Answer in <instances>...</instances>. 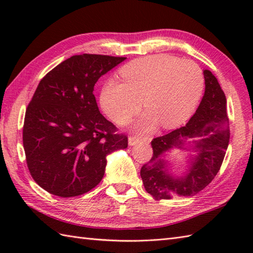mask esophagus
<instances>
[{"mask_svg": "<svg viewBox=\"0 0 253 253\" xmlns=\"http://www.w3.org/2000/svg\"><path fill=\"white\" fill-rule=\"evenodd\" d=\"M151 141V138L149 137H144V138H140V137H136V136H130L128 138V144L129 146H133V144L139 143V142H150Z\"/></svg>", "mask_w": 253, "mask_h": 253, "instance_id": "1", "label": "esophagus"}]
</instances>
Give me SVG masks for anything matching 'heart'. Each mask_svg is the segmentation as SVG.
<instances>
[{
  "mask_svg": "<svg viewBox=\"0 0 253 253\" xmlns=\"http://www.w3.org/2000/svg\"><path fill=\"white\" fill-rule=\"evenodd\" d=\"M124 82L110 79L101 90V105L113 121L126 124L140 110L141 99L148 110L133 124L139 132L158 126L173 128L189 117L201 98L203 75L197 64L155 54L124 65Z\"/></svg>",
  "mask_w": 253,
  "mask_h": 253,
  "instance_id": "b5f03b06",
  "label": "heart"
}]
</instances>
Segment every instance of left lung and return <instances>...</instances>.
Here are the masks:
<instances>
[{"mask_svg": "<svg viewBox=\"0 0 253 253\" xmlns=\"http://www.w3.org/2000/svg\"><path fill=\"white\" fill-rule=\"evenodd\" d=\"M203 75L206 91L189 122L151 141L153 155L141 168L140 176L155 200L196 195L214 179L222 166L230 135L226 96L211 72L206 69ZM188 137L198 138L192 147L197 155L191 159L187 174L175 177L169 173L165 153L173 147L188 149L184 147Z\"/></svg>", "mask_w": 253, "mask_h": 253, "instance_id": "1", "label": "left lung"}]
</instances>
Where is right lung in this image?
Wrapping results in <instances>:
<instances>
[{
    "mask_svg": "<svg viewBox=\"0 0 253 253\" xmlns=\"http://www.w3.org/2000/svg\"><path fill=\"white\" fill-rule=\"evenodd\" d=\"M126 57L80 54L41 79L26 110L23 143L32 178L62 198L90 191L103 178L106 155L128 138L101 114L93 88Z\"/></svg>",
    "mask_w": 253,
    "mask_h": 253,
    "instance_id": "obj_1",
    "label": "right lung"
}]
</instances>
